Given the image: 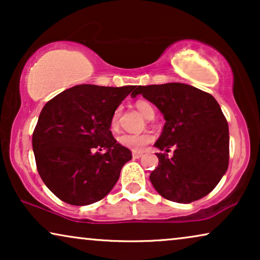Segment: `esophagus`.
I'll return each instance as SVG.
<instances>
[{
  "mask_svg": "<svg viewBox=\"0 0 260 260\" xmlns=\"http://www.w3.org/2000/svg\"><path fill=\"white\" fill-rule=\"evenodd\" d=\"M142 156H143V152H136V151L133 152V157L134 158H141Z\"/></svg>",
  "mask_w": 260,
  "mask_h": 260,
  "instance_id": "esophagus-1",
  "label": "esophagus"
}]
</instances>
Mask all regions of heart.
Masks as SVG:
<instances>
[{"label": "heart", "instance_id": "1", "mask_svg": "<svg viewBox=\"0 0 260 260\" xmlns=\"http://www.w3.org/2000/svg\"><path fill=\"white\" fill-rule=\"evenodd\" d=\"M136 108L145 118L150 119L155 115V109L150 103L147 101H137L136 102ZM119 125V109H117L113 111L110 118V129L117 130ZM154 137L151 134L143 133V134H122L118 137V143L123 147L133 151H143L145 145H148L150 142H152Z\"/></svg>", "mask_w": 260, "mask_h": 260}]
</instances>
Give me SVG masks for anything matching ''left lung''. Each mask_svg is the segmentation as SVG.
Instances as JSON below:
<instances>
[{"instance_id": "obj_1", "label": "left lung", "mask_w": 260, "mask_h": 260, "mask_svg": "<svg viewBox=\"0 0 260 260\" xmlns=\"http://www.w3.org/2000/svg\"><path fill=\"white\" fill-rule=\"evenodd\" d=\"M157 106L166 123L155 143L159 150L174 148L172 158L156 154L158 166L150 174L152 186L167 200L189 204L206 197L229 168V124L212 94L181 83L136 86Z\"/></svg>"}]
</instances>
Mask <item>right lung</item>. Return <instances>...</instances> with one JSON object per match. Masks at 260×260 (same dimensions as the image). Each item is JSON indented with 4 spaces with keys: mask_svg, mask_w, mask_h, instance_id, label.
Here are the masks:
<instances>
[{
    "mask_svg": "<svg viewBox=\"0 0 260 260\" xmlns=\"http://www.w3.org/2000/svg\"><path fill=\"white\" fill-rule=\"evenodd\" d=\"M135 86L77 85L52 98L33 133L39 175L60 200L86 206L102 200L133 158L117 143L110 118ZM105 150L104 154L94 152Z\"/></svg>",
    "mask_w": 260,
    "mask_h": 260,
    "instance_id": "add662e5",
    "label": "right lung"
}]
</instances>
